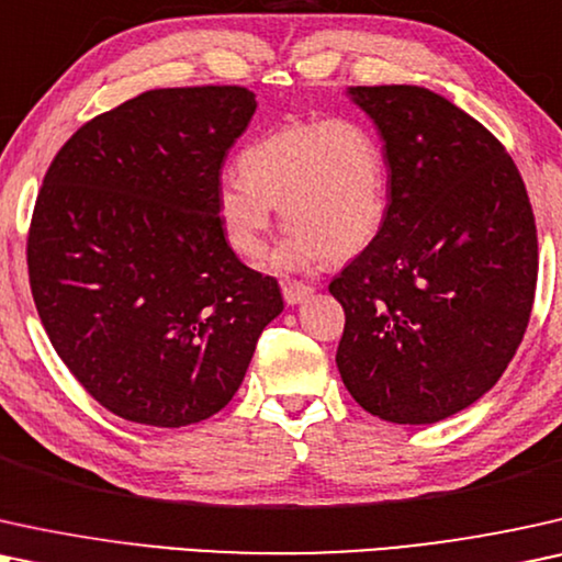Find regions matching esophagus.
<instances>
[{"instance_id":"esophagus-1","label":"esophagus","mask_w":562,"mask_h":562,"mask_svg":"<svg viewBox=\"0 0 562 562\" xmlns=\"http://www.w3.org/2000/svg\"><path fill=\"white\" fill-rule=\"evenodd\" d=\"M311 295H313V288L303 285V282H285V285H282V297H285L288 305H297V303L308 301Z\"/></svg>"}]
</instances>
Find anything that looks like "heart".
Segmentation results:
<instances>
[{
	"label": "heart",
	"mask_w": 562,
	"mask_h": 562,
	"mask_svg": "<svg viewBox=\"0 0 562 562\" xmlns=\"http://www.w3.org/2000/svg\"><path fill=\"white\" fill-rule=\"evenodd\" d=\"M238 167L241 175L215 190L223 236L238 257L265 254L274 207L290 226L269 257L274 272L349 259L383 231L391 169L378 133L359 120L282 125L251 140Z\"/></svg>",
	"instance_id": "obj_1"
}]
</instances>
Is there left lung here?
Here are the masks:
<instances>
[{
	"label": "left lung",
	"mask_w": 562,
	"mask_h": 562,
	"mask_svg": "<svg viewBox=\"0 0 562 562\" xmlns=\"http://www.w3.org/2000/svg\"><path fill=\"white\" fill-rule=\"evenodd\" d=\"M391 169L375 241L328 285L347 313L336 368L359 406L437 424L483 398L527 331L537 228L506 148L414 85L349 87Z\"/></svg>",
	"instance_id": "obj_1"
}]
</instances>
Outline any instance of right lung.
Instances as JSON below:
<instances>
[{"label": "right lung", "mask_w": 562, "mask_h": 562, "mask_svg": "<svg viewBox=\"0 0 562 562\" xmlns=\"http://www.w3.org/2000/svg\"><path fill=\"white\" fill-rule=\"evenodd\" d=\"M254 112L244 87L148 89L81 125L46 171L27 236L37 316L120 418L177 429L218 414L285 308L215 213Z\"/></svg>", "instance_id": "1"}]
</instances>
